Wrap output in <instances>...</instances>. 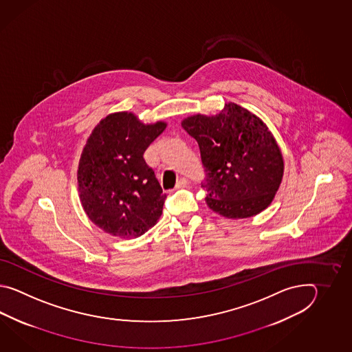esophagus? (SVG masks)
Wrapping results in <instances>:
<instances>
[{
  "label": "esophagus",
  "mask_w": 352,
  "mask_h": 352,
  "mask_svg": "<svg viewBox=\"0 0 352 352\" xmlns=\"http://www.w3.org/2000/svg\"><path fill=\"white\" fill-rule=\"evenodd\" d=\"M188 185V179L186 177H181L176 184V188H182V187H186Z\"/></svg>",
  "instance_id": "obj_1"
}]
</instances>
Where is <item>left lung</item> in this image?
<instances>
[{
	"label": "left lung",
	"instance_id": "8db88e82",
	"mask_svg": "<svg viewBox=\"0 0 352 352\" xmlns=\"http://www.w3.org/2000/svg\"><path fill=\"white\" fill-rule=\"evenodd\" d=\"M200 148L210 209L244 219L268 208L283 177V157L268 127L253 113L229 103L217 116L182 122Z\"/></svg>",
	"mask_w": 352,
	"mask_h": 352
}]
</instances>
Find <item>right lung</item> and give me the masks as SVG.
Returning a JSON list of instances; mask_svg holds the SVG:
<instances>
[{
    "label": "right lung",
    "mask_w": 352,
    "mask_h": 352,
    "mask_svg": "<svg viewBox=\"0 0 352 352\" xmlns=\"http://www.w3.org/2000/svg\"><path fill=\"white\" fill-rule=\"evenodd\" d=\"M166 123L143 124L135 114L114 113L91 132L78 168L84 211L105 232L137 238L162 214L166 195L143 153Z\"/></svg>",
    "instance_id": "obj_1"
}]
</instances>
